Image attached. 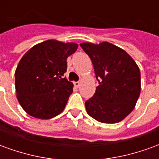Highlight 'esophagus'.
<instances>
[{"label":"esophagus","mask_w":159,"mask_h":159,"mask_svg":"<svg viewBox=\"0 0 159 159\" xmlns=\"http://www.w3.org/2000/svg\"><path fill=\"white\" fill-rule=\"evenodd\" d=\"M73 84H74V86L76 87V88H78V87L80 86L79 82H74V83H73Z\"/></svg>","instance_id":"obj_1"}]
</instances>
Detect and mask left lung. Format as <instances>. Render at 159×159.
<instances>
[{
	"instance_id": "left-lung-1",
	"label": "left lung",
	"mask_w": 159,
	"mask_h": 159,
	"mask_svg": "<svg viewBox=\"0 0 159 159\" xmlns=\"http://www.w3.org/2000/svg\"><path fill=\"white\" fill-rule=\"evenodd\" d=\"M93 63L99 86L85 107L88 114L104 123L122 121L135 107L140 93V72L123 49L109 42L80 44Z\"/></svg>"
}]
</instances>
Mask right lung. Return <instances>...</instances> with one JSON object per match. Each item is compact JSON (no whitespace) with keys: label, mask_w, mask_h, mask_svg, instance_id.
Here are the masks:
<instances>
[{"label":"right lung","mask_w":159,"mask_h":159,"mask_svg":"<svg viewBox=\"0 0 159 159\" xmlns=\"http://www.w3.org/2000/svg\"><path fill=\"white\" fill-rule=\"evenodd\" d=\"M77 47L48 40L34 46L20 59L15 71L16 93L29 115L49 119L65 109L73 92V83L64 76L66 60Z\"/></svg>","instance_id":"1"}]
</instances>
